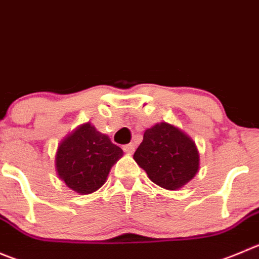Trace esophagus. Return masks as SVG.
<instances>
[{"instance_id":"1","label":"esophagus","mask_w":259,"mask_h":259,"mask_svg":"<svg viewBox=\"0 0 259 259\" xmlns=\"http://www.w3.org/2000/svg\"><path fill=\"white\" fill-rule=\"evenodd\" d=\"M122 149H124V152L127 153V154H133V153H134V150H135L134 143H129V144L124 145V147H122Z\"/></svg>"}]
</instances>
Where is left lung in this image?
I'll return each mask as SVG.
<instances>
[{"instance_id": "left-lung-1", "label": "left lung", "mask_w": 259, "mask_h": 259, "mask_svg": "<svg viewBox=\"0 0 259 259\" xmlns=\"http://www.w3.org/2000/svg\"><path fill=\"white\" fill-rule=\"evenodd\" d=\"M134 159L148 177L167 190H176L199 170V150L187 135L167 122L145 130Z\"/></svg>"}]
</instances>
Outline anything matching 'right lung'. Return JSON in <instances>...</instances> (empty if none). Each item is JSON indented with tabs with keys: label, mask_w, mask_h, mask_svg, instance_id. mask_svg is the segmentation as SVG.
Segmentation results:
<instances>
[{
	"label": "right lung",
	"mask_w": 259,
	"mask_h": 259,
	"mask_svg": "<svg viewBox=\"0 0 259 259\" xmlns=\"http://www.w3.org/2000/svg\"><path fill=\"white\" fill-rule=\"evenodd\" d=\"M122 149L91 124H84L60 143L55 157L58 176L76 192L99 190Z\"/></svg>",
	"instance_id": "add662e5"
}]
</instances>
